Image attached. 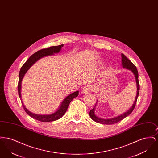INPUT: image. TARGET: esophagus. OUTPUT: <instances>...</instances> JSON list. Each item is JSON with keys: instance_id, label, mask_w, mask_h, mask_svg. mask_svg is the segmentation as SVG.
I'll use <instances>...</instances> for the list:
<instances>
[{"instance_id": "esophagus-1", "label": "esophagus", "mask_w": 158, "mask_h": 158, "mask_svg": "<svg viewBox=\"0 0 158 158\" xmlns=\"http://www.w3.org/2000/svg\"><path fill=\"white\" fill-rule=\"evenodd\" d=\"M92 89V87H90L89 86H85L81 90V93L83 94H87L89 90Z\"/></svg>"}]
</instances>
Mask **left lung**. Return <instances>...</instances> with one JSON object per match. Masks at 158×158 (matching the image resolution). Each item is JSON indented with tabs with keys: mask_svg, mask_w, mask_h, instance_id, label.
<instances>
[{
	"mask_svg": "<svg viewBox=\"0 0 158 158\" xmlns=\"http://www.w3.org/2000/svg\"><path fill=\"white\" fill-rule=\"evenodd\" d=\"M121 65L122 67L123 68H126L128 70H130L131 72H132L135 75V82H136V85H137V94L135 96V99L134 104L131 106V107L127 110V111H126L125 113H123L122 114H121L118 116L113 117L111 118H108V119H104V118H101L98 117L95 114V110L96 108V105H97V102L96 104L95 105V106L89 112V115L91 119L92 120L100 123V124H113L115 123H117L118 122H119L120 121L123 120L124 118H125L126 117H127L128 115H130L131 113H132V111H133L135 107V104H136V102H137V99L138 98L139 94V90H140V85H139V74H138V71L137 70V68L133 64V63L130 61L128 60L127 58L123 54H121Z\"/></svg>",
	"mask_w": 158,
	"mask_h": 158,
	"instance_id": "1",
	"label": "left lung"
}]
</instances>
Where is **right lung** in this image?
<instances>
[{
	"label": "right lung",
	"instance_id": "1",
	"mask_svg": "<svg viewBox=\"0 0 158 158\" xmlns=\"http://www.w3.org/2000/svg\"><path fill=\"white\" fill-rule=\"evenodd\" d=\"M62 47H63V44L57 45V46H52V47L38 51L36 53L33 54L27 60V61L23 64L22 68H21V70L19 71L18 90L19 97L22 101L23 108L27 114H28L32 118L41 122H50V121H53L60 119L61 117H63L64 113L66 112L70 102L72 101V100L73 98L77 97L79 92L77 90L75 92L69 95L67 97L64 98L62 101L61 105H60V107L56 112L48 115H40V114H36L34 113H31L30 111L28 110V109L23 104L22 101L23 99L21 98V83L25 73L35 62H37L38 60H40V59L45 56L54 55L55 53H59Z\"/></svg>",
	"mask_w": 158,
	"mask_h": 158
}]
</instances>
